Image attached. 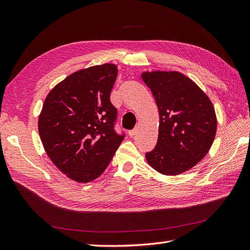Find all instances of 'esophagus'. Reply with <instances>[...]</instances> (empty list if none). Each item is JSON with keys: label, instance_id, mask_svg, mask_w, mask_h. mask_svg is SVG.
Instances as JSON below:
<instances>
[{"label": "esophagus", "instance_id": "34e87169", "mask_svg": "<svg viewBox=\"0 0 250 250\" xmlns=\"http://www.w3.org/2000/svg\"><path fill=\"white\" fill-rule=\"evenodd\" d=\"M136 132H137V127H134L133 130L129 131V136H130V137H134V136H135Z\"/></svg>", "mask_w": 250, "mask_h": 250}]
</instances>
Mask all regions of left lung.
Instances as JSON below:
<instances>
[{
	"mask_svg": "<svg viewBox=\"0 0 250 250\" xmlns=\"http://www.w3.org/2000/svg\"><path fill=\"white\" fill-rule=\"evenodd\" d=\"M142 77L159 112L157 144L146 153V158L159 173L180 174L203 159L213 143V105L207 95L181 73L152 72Z\"/></svg>",
	"mask_w": 250,
	"mask_h": 250,
	"instance_id": "obj_1",
	"label": "left lung"
}]
</instances>
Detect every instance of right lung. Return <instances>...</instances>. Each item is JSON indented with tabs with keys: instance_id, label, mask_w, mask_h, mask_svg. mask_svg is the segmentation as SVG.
<instances>
[{
	"instance_id": "obj_1",
	"label": "right lung",
	"mask_w": 250,
	"mask_h": 250,
	"mask_svg": "<svg viewBox=\"0 0 250 250\" xmlns=\"http://www.w3.org/2000/svg\"><path fill=\"white\" fill-rule=\"evenodd\" d=\"M116 77L117 66L108 63L78 70L44 101L38 125L44 149L76 182L100 176L125 136L115 130L118 113L110 99Z\"/></svg>"
}]
</instances>
